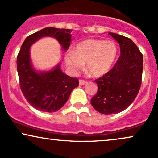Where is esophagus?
Wrapping results in <instances>:
<instances>
[{"label":"esophagus","instance_id":"obj_1","mask_svg":"<svg viewBox=\"0 0 158 158\" xmlns=\"http://www.w3.org/2000/svg\"><path fill=\"white\" fill-rule=\"evenodd\" d=\"M87 83V81H84V80H80L79 81V85H83L85 84H86Z\"/></svg>","mask_w":158,"mask_h":158}]
</instances>
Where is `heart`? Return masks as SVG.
<instances>
[{"label":"heart","mask_w":158,"mask_h":158,"mask_svg":"<svg viewBox=\"0 0 158 158\" xmlns=\"http://www.w3.org/2000/svg\"><path fill=\"white\" fill-rule=\"evenodd\" d=\"M117 55L118 46L114 41L87 40L77 44L75 51H68L64 61L73 71L82 69L86 63L89 73L100 77L110 71Z\"/></svg>","instance_id":"1"}]
</instances>
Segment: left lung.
<instances>
[{
  "label": "left lung",
  "mask_w": 158,
  "mask_h": 158,
  "mask_svg": "<svg viewBox=\"0 0 158 158\" xmlns=\"http://www.w3.org/2000/svg\"><path fill=\"white\" fill-rule=\"evenodd\" d=\"M120 47L121 55L111 70L95 82L98 85L91 104L105 115L118 114L133 102L141 84L143 55L130 39L108 33Z\"/></svg>",
  "instance_id": "8db88e82"
}]
</instances>
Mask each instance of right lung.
Here are the masks:
<instances>
[{"label":"right lung","mask_w":158,"mask_h":158,"mask_svg":"<svg viewBox=\"0 0 158 158\" xmlns=\"http://www.w3.org/2000/svg\"><path fill=\"white\" fill-rule=\"evenodd\" d=\"M72 31L70 29L48 27L30 35L21 46L17 58L20 89L29 104L36 110L57 111L67 102L79 82L77 78L66 75L60 63L49 70L36 69L31 58V48L40 39L52 37L58 41L62 50L67 51L71 43Z\"/></svg>","instance_id":"right-lung-1"}]
</instances>
